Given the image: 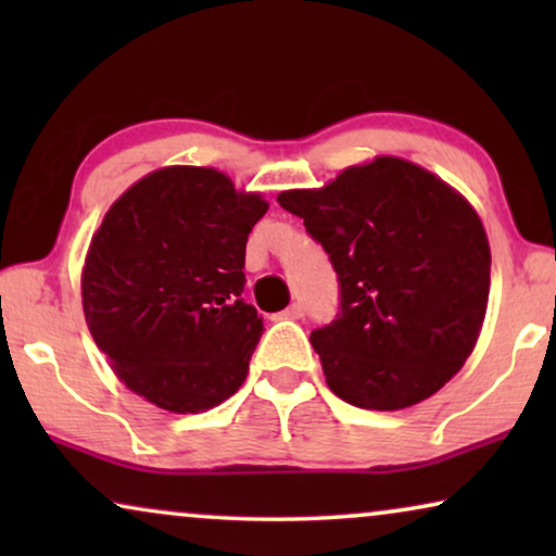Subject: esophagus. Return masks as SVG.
<instances>
[{
  "label": "esophagus",
  "instance_id": "esophagus-1",
  "mask_svg": "<svg viewBox=\"0 0 556 556\" xmlns=\"http://www.w3.org/2000/svg\"><path fill=\"white\" fill-rule=\"evenodd\" d=\"M303 314H306V308H303V303L295 301V303H291V306H288L280 316H283V318H303Z\"/></svg>",
  "mask_w": 556,
  "mask_h": 556
}]
</instances>
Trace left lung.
<instances>
[{
	"instance_id": "obj_1",
	"label": "left lung",
	"mask_w": 556,
	"mask_h": 556,
	"mask_svg": "<svg viewBox=\"0 0 556 556\" xmlns=\"http://www.w3.org/2000/svg\"><path fill=\"white\" fill-rule=\"evenodd\" d=\"M278 204L337 270V318L311 331L331 392L364 409L435 394L473 352L489 303L491 250L473 207L394 156L280 192Z\"/></svg>"
}]
</instances>
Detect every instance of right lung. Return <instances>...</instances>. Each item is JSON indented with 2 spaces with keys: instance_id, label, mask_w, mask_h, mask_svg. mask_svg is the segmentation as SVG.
Returning <instances> with one entry per match:
<instances>
[{
  "instance_id": "obj_1",
  "label": "right lung",
  "mask_w": 556,
  "mask_h": 556,
  "mask_svg": "<svg viewBox=\"0 0 556 556\" xmlns=\"http://www.w3.org/2000/svg\"><path fill=\"white\" fill-rule=\"evenodd\" d=\"M261 194L202 166H166L109 210L83 268V311L126 387L169 413L238 392L265 326L242 299Z\"/></svg>"
}]
</instances>
